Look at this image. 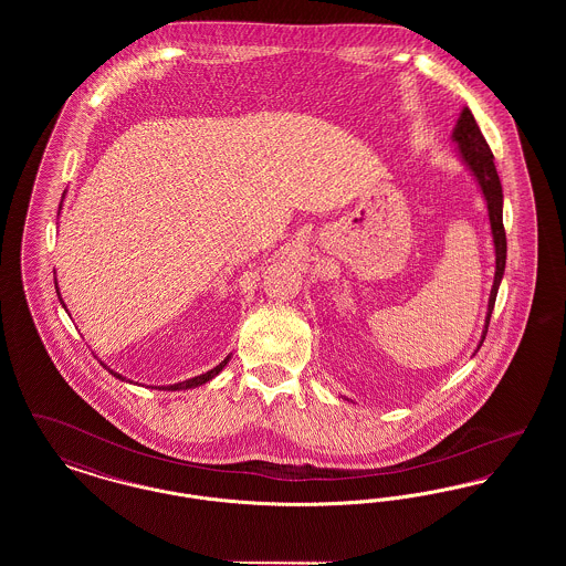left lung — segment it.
Returning <instances> with one entry per match:
<instances>
[{
  "mask_svg": "<svg viewBox=\"0 0 566 566\" xmlns=\"http://www.w3.org/2000/svg\"><path fill=\"white\" fill-rule=\"evenodd\" d=\"M454 142L458 144L460 157L464 165L473 171L480 189L484 192L485 206H488V216H490V229H492V240H494V252H496V271H494V284L488 298V314H485L484 335L480 346L484 344L485 333L490 316L494 310L496 293L505 273V259H507V238H505V227H503V187L494 167V155L485 142L484 135L480 132L471 109L464 108L460 112L457 127H454Z\"/></svg>",
  "mask_w": 566,
  "mask_h": 566,
  "instance_id": "left-lung-1",
  "label": "left lung"
}]
</instances>
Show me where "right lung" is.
<instances>
[{"instance_id":"obj_1","label":"right lung","mask_w":566,"mask_h":566,"mask_svg":"<svg viewBox=\"0 0 566 566\" xmlns=\"http://www.w3.org/2000/svg\"><path fill=\"white\" fill-rule=\"evenodd\" d=\"M54 286H56V282H54ZM59 293V291H56ZM63 303V301H61ZM65 307V305H63ZM229 363V356L220 363V365H216L214 369H210L208 374H201V376L190 377L187 381H178V384H171V386H161V390H187V388H195V386H201V384H206V381H210L212 377L218 376L222 369H224V365ZM106 367V365H104ZM108 369V367H106ZM109 371V369H108ZM112 376L118 377V379H123V376H118V374H114V371H109Z\"/></svg>"}]
</instances>
